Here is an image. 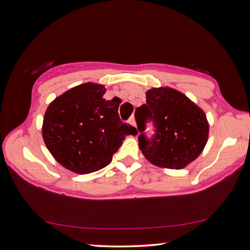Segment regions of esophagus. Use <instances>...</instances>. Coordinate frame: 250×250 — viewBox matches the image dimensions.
<instances>
[{"label":"esophagus","mask_w":250,"mask_h":250,"mask_svg":"<svg viewBox=\"0 0 250 250\" xmlns=\"http://www.w3.org/2000/svg\"><path fill=\"white\" fill-rule=\"evenodd\" d=\"M129 122H130V125H132L133 126H137V122H135V118L134 117H131Z\"/></svg>","instance_id":"1"}]
</instances>
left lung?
<instances>
[{"label": "left lung", "mask_w": 250, "mask_h": 250, "mask_svg": "<svg viewBox=\"0 0 250 250\" xmlns=\"http://www.w3.org/2000/svg\"><path fill=\"white\" fill-rule=\"evenodd\" d=\"M146 104L135 111L139 146L147 161L156 167L180 170L202 153L208 140L206 115L184 94L170 87L146 91ZM156 126L154 138L147 141L143 131L146 117Z\"/></svg>", "instance_id": "obj_1"}]
</instances>
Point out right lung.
Here are the masks:
<instances>
[{"label": "right lung", "mask_w": 250, "mask_h": 250, "mask_svg": "<svg viewBox=\"0 0 250 250\" xmlns=\"http://www.w3.org/2000/svg\"><path fill=\"white\" fill-rule=\"evenodd\" d=\"M104 84L86 83L67 90L46 110L43 139L57 162L88 174L107 167L134 126L120 120L121 100H105Z\"/></svg>", "instance_id": "obj_1"}]
</instances>
